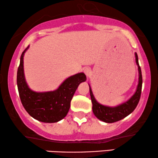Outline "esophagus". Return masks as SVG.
Wrapping results in <instances>:
<instances>
[{
	"mask_svg": "<svg viewBox=\"0 0 158 158\" xmlns=\"http://www.w3.org/2000/svg\"><path fill=\"white\" fill-rule=\"evenodd\" d=\"M84 73H85V75H86L87 77H89V75H91V69L88 68V67H86V68L84 69Z\"/></svg>",
	"mask_w": 158,
	"mask_h": 158,
	"instance_id": "obj_1",
	"label": "esophagus"
}]
</instances>
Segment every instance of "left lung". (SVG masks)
Segmentation results:
<instances>
[{
    "label": "left lung",
    "mask_w": 158,
    "mask_h": 158,
    "mask_svg": "<svg viewBox=\"0 0 158 158\" xmlns=\"http://www.w3.org/2000/svg\"><path fill=\"white\" fill-rule=\"evenodd\" d=\"M135 57H136V62L138 66L139 70V83L135 94L127 102L118 106H113V107L102 105L95 99L91 87L89 85L90 95H91V102L93 104V106H92L93 112L94 115L102 121L107 123L119 121L131 113L136 107L139 99H140L141 93H142V75L141 67L139 64L138 56H137L136 53H135Z\"/></svg>",
    "instance_id": "1"
}]
</instances>
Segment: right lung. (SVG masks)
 <instances>
[{"instance_id":"obj_1","label":"right lung","mask_w":158,"mask_h":158,"mask_svg":"<svg viewBox=\"0 0 158 158\" xmlns=\"http://www.w3.org/2000/svg\"><path fill=\"white\" fill-rule=\"evenodd\" d=\"M28 46L22 52L18 67L17 87L20 99L24 109L35 119L44 123H56L62 120L70 107V102L79 84L86 81L83 73L69 77L53 91L35 92L27 84L24 74V55Z\"/></svg>"}]
</instances>
